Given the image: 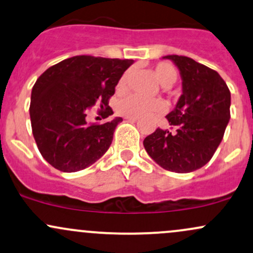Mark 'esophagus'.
<instances>
[{
  "mask_svg": "<svg viewBox=\"0 0 253 253\" xmlns=\"http://www.w3.org/2000/svg\"><path fill=\"white\" fill-rule=\"evenodd\" d=\"M125 119H126L127 121H132V122H135V121L139 120L138 118H132V116H127V118H125Z\"/></svg>",
  "mask_w": 253,
  "mask_h": 253,
  "instance_id": "esophagus-1",
  "label": "esophagus"
}]
</instances>
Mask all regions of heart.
<instances>
[{
	"mask_svg": "<svg viewBox=\"0 0 253 253\" xmlns=\"http://www.w3.org/2000/svg\"><path fill=\"white\" fill-rule=\"evenodd\" d=\"M152 71H154V76L158 84L163 87H169L177 79L176 68L168 62L157 63ZM128 77L129 71H126L120 77L118 84H116V92L124 93L127 90ZM115 109L118 114L122 116L140 118V116L149 115V114L165 112L166 105L161 99H143L135 95H128L116 101Z\"/></svg>",
	"mask_w": 253,
	"mask_h": 253,
	"instance_id": "1",
	"label": "heart"
}]
</instances>
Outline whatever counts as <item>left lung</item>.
<instances>
[{"label": "left lung", "mask_w": 253, "mask_h": 253, "mask_svg": "<svg viewBox=\"0 0 253 253\" xmlns=\"http://www.w3.org/2000/svg\"><path fill=\"white\" fill-rule=\"evenodd\" d=\"M182 79V95L166 118L175 131L157 128L144 139L149 156L167 170L190 173L207 165L230 118V92L213 69L179 55H167Z\"/></svg>", "instance_id": "obj_1"}]
</instances>
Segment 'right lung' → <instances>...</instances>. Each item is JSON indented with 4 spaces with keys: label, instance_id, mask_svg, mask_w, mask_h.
I'll use <instances>...</instances> for the list:
<instances>
[{
    "label": "right lung",
    "instance_id": "add662e5",
    "mask_svg": "<svg viewBox=\"0 0 253 253\" xmlns=\"http://www.w3.org/2000/svg\"><path fill=\"white\" fill-rule=\"evenodd\" d=\"M133 60L80 55L46 69L33 85L30 105L32 133L44 160L65 173L83 170L109 149L121 118L88 124L90 108L105 119L120 77Z\"/></svg>",
    "mask_w": 253,
    "mask_h": 253
}]
</instances>
